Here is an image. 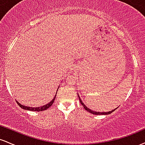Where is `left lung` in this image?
<instances>
[{
	"label": "left lung",
	"instance_id": "obj_1",
	"mask_svg": "<svg viewBox=\"0 0 145 145\" xmlns=\"http://www.w3.org/2000/svg\"><path fill=\"white\" fill-rule=\"evenodd\" d=\"M79 99H80V101L81 104H82V106H83V107H84V108L85 109L86 111H88V112H89L92 113V114H104V115H105V114H110V113H112V112H114V111L116 109V108H115V109L112 110L110 111V112H95V111H92V110H91V109L88 108L86 107V106H85V105H84V104H83V103L82 102V101H81V99H80V97H79Z\"/></svg>",
	"mask_w": 145,
	"mask_h": 145
}]
</instances>
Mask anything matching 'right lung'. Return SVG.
I'll use <instances>...</instances> for the list:
<instances>
[{"instance_id":"right-lung-1","label":"right lung","mask_w":145,"mask_h":145,"mask_svg":"<svg viewBox=\"0 0 145 145\" xmlns=\"http://www.w3.org/2000/svg\"><path fill=\"white\" fill-rule=\"evenodd\" d=\"M55 97L56 96L54 97V99L52 100L50 102L48 103V104H46V106H41V107H39V108H33V107H28V106H23V105H22L20 104V103H18L17 101V104L19 105L20 107H21L22 108L24 109V110H31V111H35V112H39V111H44V110H47L48 108H50L52 105L53 104V103H54V99H55Z\"/></svg>"}]
</instances>
